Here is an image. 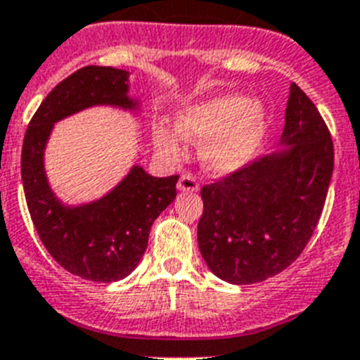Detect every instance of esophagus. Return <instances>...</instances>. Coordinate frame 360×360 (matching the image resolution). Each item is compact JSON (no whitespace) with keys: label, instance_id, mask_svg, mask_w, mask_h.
<instances>
[{"label":"esophagus","instance_id":"1","mask_svg":"<svg viewBox=\"0 0 360 360\" xmlns=\"http://www.w3.org/2000/svg\"><path fill=\"white\" fill-rule=\"evenodd\" d=\"M177 188H179L181 192H198L199 183L194 175L183 174L179 177V181H177Z\"/></svg>","mask_w":360,"mask_h":360}]
</instances>
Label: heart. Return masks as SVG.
<instances>
[{"instance_id": "heart-1", "label": "heart", "mask_w": 360, "mask_h": 360, "mask_svg": "<svg viewBox=\"0 0 360 360\" xmlns=\"http://www.w3.org/2000/svg\"><path fill=\"white\" fill-rule=\"evenodd\" d=\"M265 131L264 104L225 93L183 108L175 119V129L165 122L153 124L152 141L157 152L170 159L179 157L181 139L203 144L205 165L216 174H231L256 155Z\"/></svg>"}]
</instances>
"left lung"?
I'll use <instances>...</instances> for the list:
<instances>
[{
  "instance_id": "left-lung-1",
  "label": "left lung",
  "mask_w": 360,
  "mask_h": 360,
  "mask_svg": "<svg viewBox=\"0 0 360 360\" xmlns=\"http://www.w3.org/2000/svg\"><path fill=\"white\" fill-rule=\"evenodd\" d=\"M280 152L247 162L201 188L199 250L229 283L264 282L302 255L324 210L333 141L297 84L289 87Z\"/></svg>"
}]
</instances>
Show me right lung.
Returning a JSON list of instances; mask_svg holds the SVG:
<instances>
[{"mask_svg": "<svg viewBox=\"0 0 360 360\" xmlns=\"http://www.w3.org/2000/svg\"><path fill=\"white\" fill-rule=\"evenodd\" d=\"M126 93L128 72L122 69H78L45 96L21 148V181L41 243L65 271L91 282H117L137 267L150 226L177 195L179 175L152 177L134 166L117 188L95 203L63 207L45 177L44 150L53 124L63 117L96 104L135 108Z\"/></svg>", "mask_w": 360, "mask_h": 360, "instance_id": "obj_1", "label": "right lung"}]
</instances>
